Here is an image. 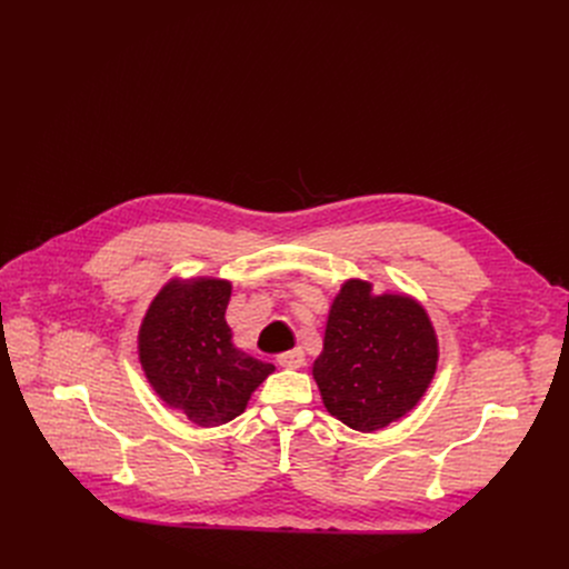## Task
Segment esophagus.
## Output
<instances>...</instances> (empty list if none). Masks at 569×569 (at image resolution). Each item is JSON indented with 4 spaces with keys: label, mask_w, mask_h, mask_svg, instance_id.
Segmentation results:
<instances>
[{
    "label": "esophagus",
    "mask_w": 569,
    "mask_h": 569,
    "mask_svg": "<svg viewBox=\"0 0 569 569\" xmlns=\"http://www.w3.org/2000/svg\"><path fill=\"white\" fill-rule=\"evenodd\" d=\"M277 362L283 369H300L305 365V350L302 348H290L286 352L277 355Z\"/></svg>",
    "instance_id": "esophagus-1"
}]
</instances>
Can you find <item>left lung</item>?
<instances>
[{
	"mask_svg": "<svg viewBox=\"0 0 569 569\" xmlns=\"http://www.w3.org/2000/svg\"><path fill=\"white\" fill-rule=\"evenodd\" d=\"M436 362V335L420 305L399 295L373 297L369 283L348 281L327 320L313 378L325 408L369 433L420 401Z\"/></svg>",
	"mask_w": 569,
	"mask_h": 569,
	"instance_id": "left-lung-1",
	"label": "left lung"
}]
</instances>
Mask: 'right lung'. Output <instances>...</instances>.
Wrapping results in <instances>:
<instances>
[{
	"instance_id": "right-lung-1",
	"label": "right lung",
	"mask_w": 569,
	"mask_h": 569,
	"mask_svg": "<svg viewBox=\"0 0 569 569\" xmlns=\"http://www.w3.org/2000/svg\"><path fill=\"white\" fill-rule=\"evenodd\" d=\"M230 283L200 279L170 283L140 327V362L159 397L198 427L242 415L274 365L237 350L226 322Z\"/></svg>"
}]
</instances>
